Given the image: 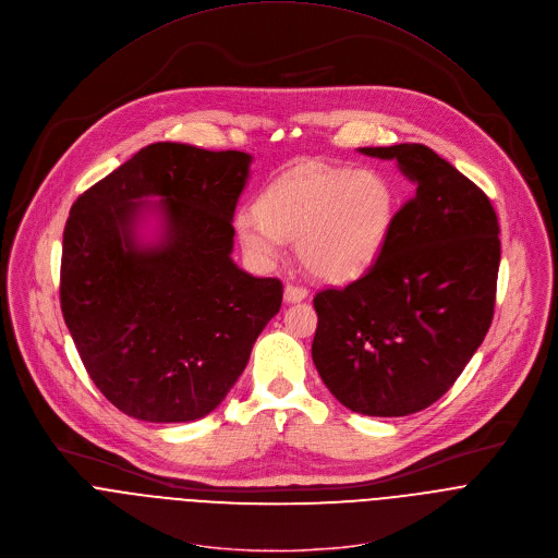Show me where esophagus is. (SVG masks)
Wrapping results in <instances>:
<instances>
[{
	"instance_id": "1",
	"label": "esophagus",
	"mask_w": 558,
	"mask_h": 558,
	"mask_svg": "<svg viewBox=\"0 0 558 558\" xmlns=\"http://www.w3.org/2000/svg\"><path fill=\"white\" fill-rule=\"evenodd\" d=\"M306 295H308V291H306L304 287H298V284H287V287H284V302H287V304L302 302Z\"/></svg>"
}]
</instances>
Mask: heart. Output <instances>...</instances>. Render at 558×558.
<instances>
[{"label":"heart","mask_w":558,"mask_h":558,"mask_svg":"<svg viewBox=\"0 0 558 558\" xmlns=\"http://www.w3.org/2000/svg\"><path fill=\"white\" fill-rule=\"evenodd\" d=\"M392 189L375 170L304 163L267 185L258 208L236 213L245 254L269 265L282 239L298 241L306 271L322 280L359 276L384 245L392 221Z\"/></svg>","instance_id":"1"}]
</instances>
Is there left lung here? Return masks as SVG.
I'll return each mask as SVG.
<instances>
[{
    "mask_svg": "<svg viewBox=\"0 0 558 558\" xmlns=\"http://www.w3.org/2000/svg\"><path fill=\"white\" fill-rule=\"evenodd\" d=\"M359 153L395 159L416 193L390 221L369 269L313 298L311 354L343 408L408 416L456 384L490 328L499 223L488 197L429 146Z\"/></svg>",
    "mask_w": 558,
    "mask_h": 558,
    "instance_id": "obj_1",
    "label": "left lung"
}]
</instances>
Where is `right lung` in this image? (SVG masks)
<instances>
[{"mask_svg":"<svg viewBox=\"0 0 558 558\" xmlns=\"http://www.w3.org/2000/svg\"><path fill=\"white\" fill-rule=\"evenodd\" d=\"M250 166V153L155 142L70 210L61 311L92 381L131 418L208 416L280 311L282 282L232 260Z\"/></svg>","mask_w":558,"mask_h":558,"instance_id":"add662e5","label":"right lung"}]
</instances>
